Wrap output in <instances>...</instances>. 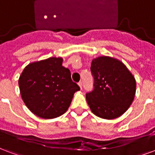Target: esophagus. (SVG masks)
<instances>
[{"label":"esophagus","instance_id":"34e87169","mask_svg":"<svg viewBox=\"0 0 155 155\" xmlns=\"http://www.w3.org/2000/svg\"><path fill=\"white\" fill-rule=\"evenodd\" d=\"M78 85L80 86L81 89H82V82H79V83H78Z\"/></svg>","mask_w":155,"mask_h":155}]
</instances>
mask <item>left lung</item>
Returning <instances> with one entry per match:
<instances>
[{"label": "left lung", "mask_w": 155, "mask_h": 155, "mask_svg": "<svg viewBox=\"0 0 155 155\" xmlns=\"http://www.w3.org/2000/svg\"><path fill=\"white\" fill-rule=\"evenodd\" d=\"M90 69L94 79V89L86 94L90 110L97 117L107 120L121 117L135 98L134 75L122 61L107 56L94 58Z\"/></svg>", "instance_id": "8db88e82"}]
</instances>
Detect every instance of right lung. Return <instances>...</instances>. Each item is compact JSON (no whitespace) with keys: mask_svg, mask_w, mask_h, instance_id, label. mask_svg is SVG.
Returning a JSON list of instances; mask_svg holds the SVG:
<instances>
[{"mask_svg":"<svg viewBox=\"0 0 155 155\" xmlns=\"http://www.w3.org/2000/svg\"><path fill=\"white\" fill-rule=\"evenodd\" d=\"M62 57H49L26 66L19 78L20 95L34 115L43 119L60 117L68 110L80 90L62 66Z\"/></svg>","mask_w":155,"mask_h":155,"instance_id":"1","label":"right lung"}]
</instances>
